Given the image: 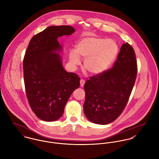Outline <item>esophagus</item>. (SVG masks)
<instances>
[{
	"mask_svg": "<svg viewBox=\"0 0 159 159\" xmlns=\"http://www.w3.org/2000/svg\"><path fill=\"white\" fill-rule=\"evenodd\" d=\"M85 80H84V79H80V86H81V87H84V84H85Z\"/></svg>",
	"mask_w": 159,
	"mask_h": 159,
	"instance_id": "obj_1",
	"label": "esophagus"
}]
</instances>
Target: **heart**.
I'll return each mask as SVG.
<instances>
[{
    "label": "heart",
    "instance_id": "1",
    "mask_svg": "<svg viewBox=\"0 0 159 159\" xmlns=\"http://www.w3.org/2000/svg\"><path fill=\"white\" fill-rule=\"evenodd\" d=\"M119 53L117 42L111 39L90 36L81 39L75 46V50L69 51V58L74 66L85 59L84 67L91 74H99L106 70L116 60Z\"/></svg>",
    "mask_w": 159,
    "mask_h": 159
}]
</instances>
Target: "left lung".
<instances>
[{"label":"left lung","instance_id":"8db88e82","mask_svg":"<svg viewBox=\"0 0 159 159\" xmlns=\"http://www.w3.org/2000/svg\"><path fill=\"white\" fill-rule=\"evenodd\" d=\"M137 71L134 49L128 43H124L112 67L86 81L84 104L86 117L100 125L117 119L127 105Z\"/></svg>","mask_w":159,"mask_h":159}]
</instances>
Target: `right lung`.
<instances>
[{
  "instance_id": "1",
  "label": "right lung",
  "mask_w": 159,
  "mask_h": 159,
  "mask_svg": "<svg viewBox=\"0 0 159 159\" xmlns=\"http://www.w3.org/2000/svg\"><path fill=\"white\" fill-rule=\"evenodd\" d=\"M69 26H50L32 37L23 60L24 82L30 106L40 119L52 122L63 114L72 92L80 87V77L63 67L59 37L71 35Z\"/></svg>"
}]
</instances>
